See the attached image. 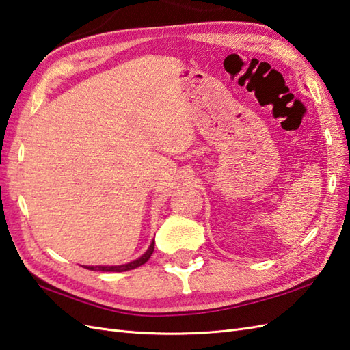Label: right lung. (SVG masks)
Returning <instances> with one entry per match:
<instances>
[{"mask_svg": "<svg viewBox=\"0 0 350 350\" xmlns=\"http://www.w3.org/2000/svg\"><path fill=\"white\" fill-rule=\"evenodd\" d=\"M154 252V241L151 243V246L148 247V251L140 256V258L134 260L131 262H128V265H122V266H89L85 269L89 270H101V272H126V270H133L135 267H140L142 265H145V262L151 258V255Z\"/></svg>", "mask_w": 350, "mask_h": 350, "instance_id": "obj_1", "label": "right lung"}]
</instances>
